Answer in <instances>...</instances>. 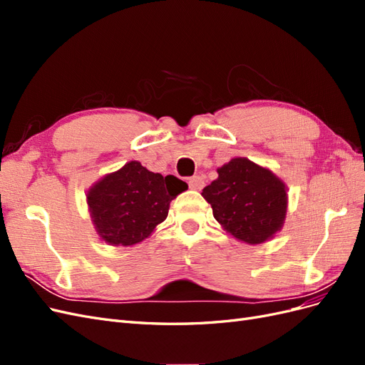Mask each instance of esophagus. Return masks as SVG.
Returning a JSON list of instances; mask_svg holds the SVG:
<instances>
[{
    "mask_svg": "<svg viewBox=\"0 0 365 365\" xmlns=\"http://www.w3.org/2000/svg\"><path fill=\"white\" fill-rule=\"evenodd\" d=\"M204 178L201 175H195L192 178H189V187L192 190H201L204 187Z\"/></svg>",
    "mask_w": 365,
    "mask_h": 365,
    "instance_id": "34e87169",
    "label": "esophagus"
}]
</instances>
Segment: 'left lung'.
<instances>
[{
  "instance_id": "obj_1",
  "label": "left lung",
  "mask_w": 365,
  "mask_h": 365,
  "mask_svg": "<svg viewBox=\"0 0 365 365\" xmlns=\"http://www.w3.org/2000/svg\"><path fill=\"white\" fill-rule=\"evenodd\" d=\"M217 173V180L202 190L217 222L251 245L277 233L288 204L284 184L277 176L247 158L231 160Z\"/></svg>"
}]
</instances>
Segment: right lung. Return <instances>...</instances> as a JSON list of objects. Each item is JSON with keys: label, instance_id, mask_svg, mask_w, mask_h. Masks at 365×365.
Segmentation results:
<instances>
[{"label": "right lung", "instance_id": "1", "mask_svg": "<svg viewBox=\"0 0 365 365\" xmlns=\"http://www.w3.org/2000/svg\"><path fill=\"white\" fill-rule=\"evenodd\" d=\"M187 189L173 175L149 172L138 161L106 175L88 193L97 233L115 247L146 239L168 217L170 201Z\"/></svg>", "mask_w": 365, "mask_h": 365}]
</instances>
